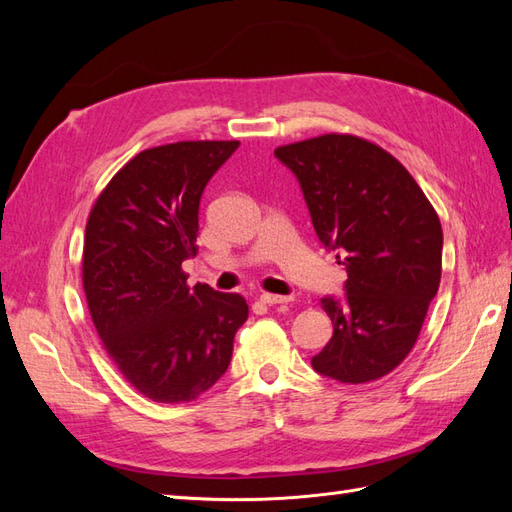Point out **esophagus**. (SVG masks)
Here are the masks:
<instances>
[{"label":"esophagus","instance_id":"34e87169","mask_svg":"<svg viewBox=\"0 0 512 512\" xmlns=\"http://www.w3.org/2000/svg\"><path fill=\"white\" fill-rule=\"evenodd\" d=\"M260 301L265 305H282V303H290L292 297H282V294H271V292H262Z\"/></svg>","mask_w":512,"mask_h":512}]
</instances>
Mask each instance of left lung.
<instances>
[{
    "label": "left lung",
    "mask_w": 512,
    "mask_h": 512,
    "mask_svg": "<svg viewBox=\"0 0 512 512\" xmlns=\"http://www.w3.org/2000/svg\"><path fill=\"white\" fill-rule=\"evenodd\" d=\"M275 158L299 179L320 243L346 256V294L320 301L333 337L312 367L346 384L391 374L440 286L436 209L401 162L359 136L322 134L277 147Z\"/></svg>",
    "instance_id": "8db88e82"
}]
</instances>
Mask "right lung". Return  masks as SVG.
<instances>
[{
	"label": "right lung",
	"mask_w": 512,
	"mask_h": 512,
	"mask_svg": "<svg viewBox=\"0 0 512 512\" xmlns=\"http://www.w3.org/2000/svg\"><path fill=\"white\" fill-rule=\"evenodd\" d=\"M239 141H181L134 156L89 213L83 288L104 350L138 393L194 401L228 369L247 320L237 292L188 286L205 185Z\"/></svg>",
	"instance_id": "right-lung-1"
}]
</instances>
